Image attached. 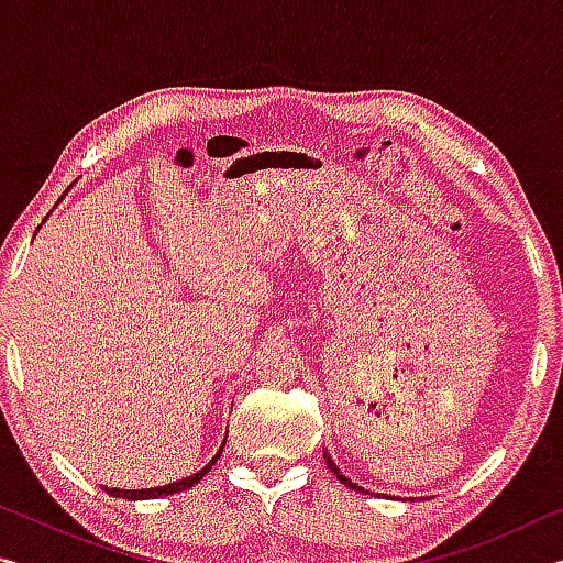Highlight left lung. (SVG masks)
<instances>
[{"instance_id": "left-lung-1", "label": "left lung", "mask_w": 563, "mask_h": 563, "mask_svg": "<svg viewBox=\"0 0 563 563\" xmlns=\"http://www.w3.org/2000/svg\"><path fill=\"white\" fill-rule=\"evenodd\" d=\"M322 456H325V464L330 466V472H332V474H338V479H340L342 484H347V487H350V489H355V492H365V489H362V487H357V484H355V482H350L345 474H340V470H338V464H335V462H332V456H330V454H328L325 450H322Z\"/></svg>"}]
</instances>
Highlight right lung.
Instances as JSON below:
<instances>
[{
	"mask_svg": "<svg viewBox=\"0 0 563 563\" xmlns=\"http://www.w3.org/2000/svg\"><path fill=\"white\" fill-rule=\"evenodd\" d=\"M228 437V434H225ZM223 446H225V440L221 442V450L216 452V456L211 462H208L203 470H198L196 474H190V476H184V479H178V482H174V484H164V487H151V489H109L107 487V492L111 494V497H117V499H129V501H139V499H158V497H168V494H178V492H186V489H190L194 487V484H198L203 479V476L213 470V464L218 462V456H221V452H223Z\"/></svg>",
	"mask_w": 563,
	"mask_h": 563,
	"instance_id": "obj_1",
	"label": "right lung"
}]
</instances>
